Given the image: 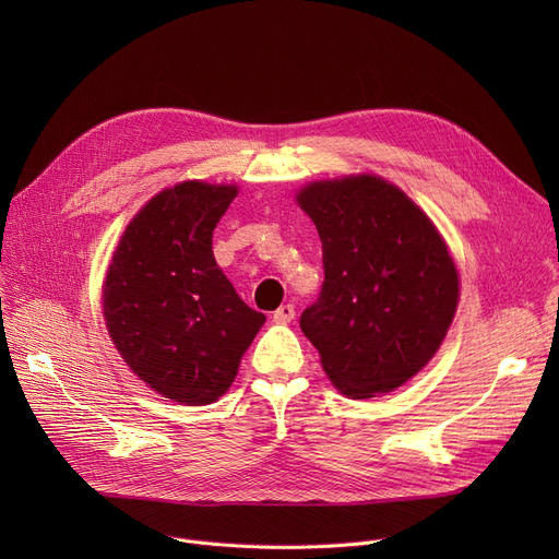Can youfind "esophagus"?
<instances>
[{"mask_svg":"<svg viewBox=\"0 0 559 559\" xmlns=\"http://www.w3.org/2000/svg\"><path fill=\"white\" fill-rule=\"evenodd\" d=\"M295 314H297L295 306H292V304H283L281 308L274 310V321H276V324H287V321L295 319Z\"/></svg>","mask_w":559,"mask_h":559,"instance_id":"esophagus-1","label":"esophagus"}]
</instances>
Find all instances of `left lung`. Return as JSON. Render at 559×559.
I'll return each instance as SVG.
<instances>
[{"label":"left lung","instance_id":"obj_1","mask_svg":"<svg viewBox=\"0 0 559 559\" xmlns=\"http://www.w3.org/2000/svg\"><path fill=\"white\" fill-rule=\"evenodd\" d=\"M321 238L324 285L301 312L333 385L385 394L442 344L457 308V272L432 222L376 176L319 181L297 197Z\"/></svg>","mask_w":559,"mask_h":559}]
</instances>
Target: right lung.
Masks as SVG:
<instances>
[{"mask_svg": "<svg viewBox=\"0 0 559 559\" xmlns=\"http://www.w3.org/2000/svg\"><path fill=\"white\" fill-rule=\"evenodd\" d=\"M235 194L201 181L156 194L127 226L104 285L106 326L124 362L188 405L228 390L264 324L213 255V230Z\"/></svg>", "mask_w": 559, "mask_h": 559, "instance_id": "add662e5", "label": "right lung"}]
</instances>
